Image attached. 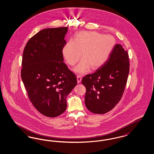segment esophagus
<instances>
[{"instance_id":"1","label":"esophagus","mask_w":154,"mask_h":154,"mask_svg":"<svg viewBox=\"0 0 154 154\" xmlns=\"http://www.w3.org/2000/svg\"><path fill=\"white\" fill-rule=\"evenodd\" d=\"M77 82L79 84L81 82L82 80V77L80 75H77Z\"/></svg>"}]
</instances>
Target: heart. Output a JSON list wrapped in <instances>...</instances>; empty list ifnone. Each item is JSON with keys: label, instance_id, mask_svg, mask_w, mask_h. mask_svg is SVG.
<instances>
[{"label": "heart", "instance_id": "1", "mask_svg": "<svg viewBox=\"0 0 154 154\" xmlns=\"http://www.w3.org/2000/svg\"><path fill=\"white\" fill-rule=\"evenodd\" d=\"M115 43L114 38L103 35L96 31H80L74 38L70 40L62 49L65 60L74 65L81 57L83 58L74 68L77 73L85 74L91 67L97 69L103 65L111 54Z\"/></svg>", "mask_w": 154, "mask_h": 154}]
</instances>
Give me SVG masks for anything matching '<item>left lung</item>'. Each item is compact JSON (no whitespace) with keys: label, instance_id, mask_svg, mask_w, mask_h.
I'll return each mask as SVG.
<instances>
[{"label":"left lung","instance_id":"obj_1","mask_svg":"<svg viewBox=\"0 0 154 154\" xmlns=\"http://www.w3.org/2000/svg\"><path fill=\"white\" fill-rule=\"evenodd\" d=\"M129 72V55L120 44L116 45L109 58L93 74L82 80L86 88L85 104L93 113L104 114L120 101Z\"/></svg>","mask_w":154,"mask_h":154}]
</instances>
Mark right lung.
Instances as JSON below:
<instances>
[{"instance_id":"right-lung-1","label":"right lung","mask_w":154,"mask_h":154,"mask_svg":"<svg viewBox=\"0 0 154 154\" xmlns=\"http://www.w3.org/2000/svg\"><path fill=\"white\" fill-rule=\"evenodd\" d=\"M68 27L45 29L29 40L23 50L21 77L29 99L44 116L55 117L66 109V97L77 84L63 62Z\"/></svg>"}]
</instances>
